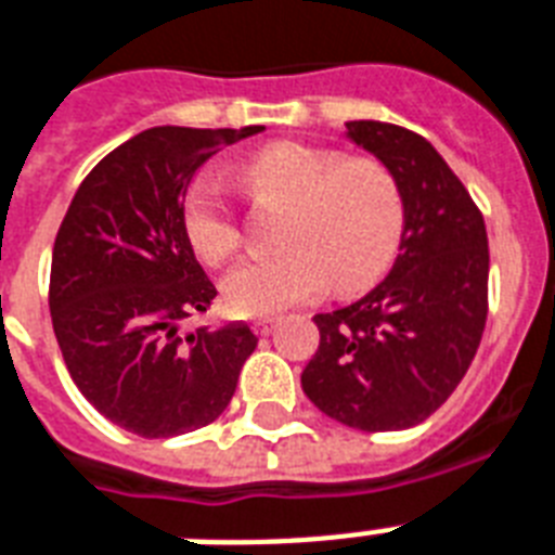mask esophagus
I'll return each mask as SVG.
<instances>
[{
	"instance_id": "obj_1",
	"label": "esophagus",
	"mask_w": 555,
	"mask_h": 555,
	"mask_svg": "<svg viewBox=\"0 0 555 555\" xmlns=\"http://www.w3.org/2000/svg\"><path fill=\"white\" fill-rule=\"evenodd\" d=\"M276 324H279V319H273V317L256 319V322H254V333H256V336H270V333L276 331Z\"/></svg>"
}]
</instances>
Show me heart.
Returning <instances> with one entry per match:
<instances>
[{
    "label": "heart",
    "instance_id": "1",
    "mask_svg": "<svg viewBox=\"0 0 555 555\" xmlns=\"http://www.w3.org/2000/svg\"><path fill=\"white\" fill-rule=\"evenodd\" d=\"M250 184L262 196L293 205L273 256H256L222 282L224 305L238 317H273L322 291L356 293L373 285L390 264L402 233V191L376 159H350L339 151L276 145L250 165ZM196 254L228 262L242 245L236 207L219 173H202L184 207Z\"/></svg>",
    "mask_w": 555,
    "mask_h": 555
}]
</instances>
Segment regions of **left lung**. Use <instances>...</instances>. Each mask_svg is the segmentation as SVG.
<instances>
[{
	"label": "left lung",
	"mask_w": 555,
	"mask_h": 555,
	"mask_svg": "<svg viewBox=\"0 0 555 555\" xmlns=\"http://www.w3.org/2000/svg\"><path fill=\"white\" fill-rule=\"evenodd\" d=\"M402 191L393 268L348 308L317 313L319 348L301 390L356 430H404L448 402L488 319V231L459 176L425 137L387 121H345Z\"/></svg>",
	"instance_id": "1"
}]
</instances>
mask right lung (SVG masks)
Listing matches in <instances>:
<instances>
[{
    "instance_id": "obj_1",
    "label": "right lung",
    "mask_w": 555,
    "mask_h": 555,
    "mask_svg": "<svg viewBox=\"0 0 555 555\" xmlns=\"http://www.w3.org/2000/svg\"><path fill=\"white\" fill-rule=\"evenodd\" d=\"M233 130H142L79 184L53 242L51 319L67 373L93 408L145 439L210 425L256 348L245 322L182 331L216 296L193 256L184 199Z\"/></svg>"
}]
</instances>
